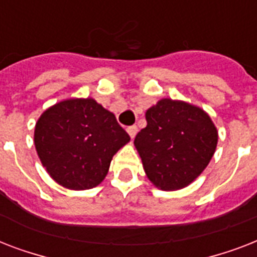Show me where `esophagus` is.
Wrapping results in <instances>:
<instances>
[{
    "label": "esophagus",
    "mask_w": 257,
    "mask_h": 257,
    "mask_svg": "<svg viewBox=\"0 0 257 257\" xmlns=\"http://www.w3.org/2000/svg\"><path fill=\"white\" fill-rule=\"evenodd\" d=\"M126 132H128V135L131 136V139H135V136H136L137 133V126L136 125L128 126V128H126Z\"/></svg>",
    "instance_id": "obj_1"
}]
</instances>
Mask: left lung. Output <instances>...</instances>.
Instances as JSON below:
<instances>
[{"label": "left lung", "instance_id": "obj_1", "mask_svg": "<svg viewBox=\"0 0 257 257\" xmlns=\"http://www.w3.org/2000/svg\"><path fill=\"white\" fill-rule=\"evenodd\" d=\"M145 118L135 147L147 177L161 191L188 187L207 168L217 147L212 118L200 106L172 98L157 101Z\"/></svg>", "mask_w": 257, "mask_h": 257}]
</instances>
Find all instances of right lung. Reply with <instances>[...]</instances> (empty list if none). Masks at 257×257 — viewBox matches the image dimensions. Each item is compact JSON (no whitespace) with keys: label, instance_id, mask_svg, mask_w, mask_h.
Listing matches in <instances>:
<instances>
[{"label":"right lung","instance_id":"add662e5","mask_svg":"<svg viewBox=\"0 0 257 257\" xmlns=\"http://www.w3.org/2000/svg\"><path fill=\"white\" fill-rule=\"evenodd\" d=\"M131 137L94 98H68L42 112L34 126L41 164L61 187L84 191L108 175L113 156Z\"/></svg>","mask_w":257,"mask_h":257}]
</instances>
